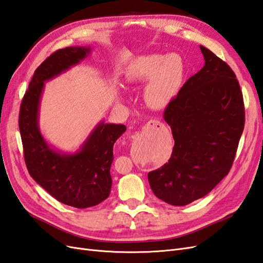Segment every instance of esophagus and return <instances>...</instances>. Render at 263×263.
I'll use <instances>...</instances> for the list:
<instances>
[{"instance_id":"esophagus-1","label":"esophagus","mask_w":263,"mask_h":263,"mask_svg":"<svg viewBox=\"0 0 263 263\" xmlns=\"http://www.w3.org/2000/svg\"><path fill=\"white\" fill-rule=\"evenodd\" d=\"M148 125L150 126H155V127H159V128H164V124L160 123L157 119H151V121L148 122Z\"/></svg>"}]
</instances>
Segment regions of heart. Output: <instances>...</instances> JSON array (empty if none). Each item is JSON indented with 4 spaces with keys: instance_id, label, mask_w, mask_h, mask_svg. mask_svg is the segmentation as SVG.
Masks as SVG:
<instances>
[{
    "instance_id": "b5f03b06",
    "label": "heart",
    "mask_w": 263,
    "mask_h": 263,
    "mask_svg": "<svg viewBox=\"0 0 263 263\" xmlns=\"http://www.w3.org/2000/svg\"><path fill=\"white\" fill-rule=\"evenodd\" d=\"M184 78V61L178 53H151L139 58L127 70L130 82L147 83L144 99L151 108H162L179 92Z\"/></svg>"
}]
</instances>
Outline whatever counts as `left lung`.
Wrapping results in <instances>:
<instances>
[{"mask_svg":"<svg viewBox=\"0 0 263 263\" xmlns=\"http://www.w3.org/2000/svg\"><path fill=\"white\" fill-rule=\"evenodd\" d=\"M205 65L164 112L174 147L169 161L148 173L155 195L184 206L209 194L234 162L245 126L242 93L234 71L200 46Z\"/></svg>","mask_w":263,"mask_h":263,"instance_id":"1","label":"left lung"}]
</instances>
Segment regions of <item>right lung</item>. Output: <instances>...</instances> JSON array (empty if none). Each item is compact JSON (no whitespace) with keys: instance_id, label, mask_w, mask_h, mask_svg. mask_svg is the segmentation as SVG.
<instances>
[{"instance_id":"obj_1","label":"right lung","mask_w":263,"mask_h":263,"mask_svg":"<svg viewBox=\"0 0 263 263\" xmlns=\"http://www.w3.org/2000/svg\"><path fill=\"white\" fill-rule=\"evenodd\" d=\"M89 46L67 47L53 52L31 78L21 104L20 132L28 172L59 202L76 209L95 206L108 197L110 164L123 124L99 122L74 153H63L46 141L39 128V107L45 83L79 65L91 53Z\"/></svg>"}]
</instances>
